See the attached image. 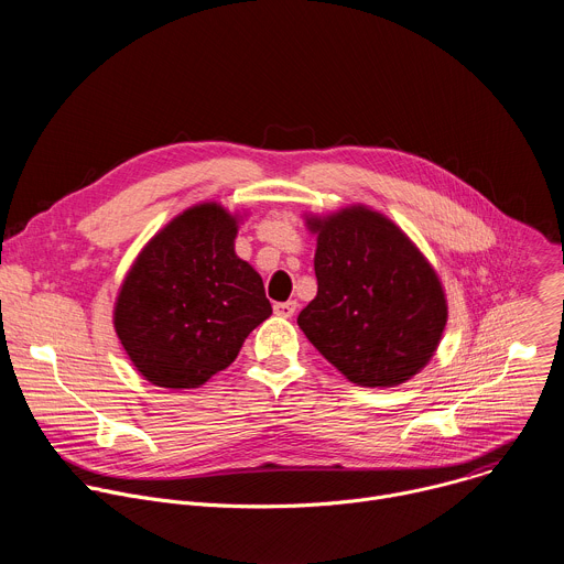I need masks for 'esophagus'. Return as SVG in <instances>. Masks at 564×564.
Returning a JSON list of instances; mask_svg holds the SVG:
<instances>
[{"mask_svg":"<svg viewBox=\"0 0 564 564\" xmlns=\"http://www.w3.org/2000/svg\"><path fill=\"white\" fill-rule=\"evenodd\" d=\"M299 303L296 301H283V303H274V314L276 316H292L296 312Z\"/></svg>","mask_w":564,"mask_h":564,"instance_id":"1","label":"esophagus"}]
</instances>
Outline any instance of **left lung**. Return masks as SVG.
<instances>
[{
  "label": "left lung",
  "mask_w": 564,
  "mask_h": 564,
  "mask_svg": "<svg viewBox=\"0 0 564 564\" xmlns=\"http://www.w3.org/2000/svg\"><path fill=\"white\" fill-rule=\"evenodd\" d=\"M316 234V296L296 324L348 381L392 388L435 355L446 321L444 285L422 250L381 212L348 205L305 214Z\"/></svg>",
  "instance_id": "left-lung-1"
}]
</instances>
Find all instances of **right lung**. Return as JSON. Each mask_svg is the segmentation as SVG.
I'll return each mask as SVG.
<instances>
[{"mask_svg": "<svg viewBox=\"0 0 564 564\" xmlns=\"http://www.w3.org/2000/svg\"><path fill=\"white\" fill-rule=\"evenodd\" d=\"M243 216L198 203L153 234L131 263L113 328L149 383L203 386L272 314L261 274L234 252Z\"/></svg>", "mask_w": 564, "mask_h": 564, "instance_id": "add662e5", "label": "right lung"}]
</instances>
